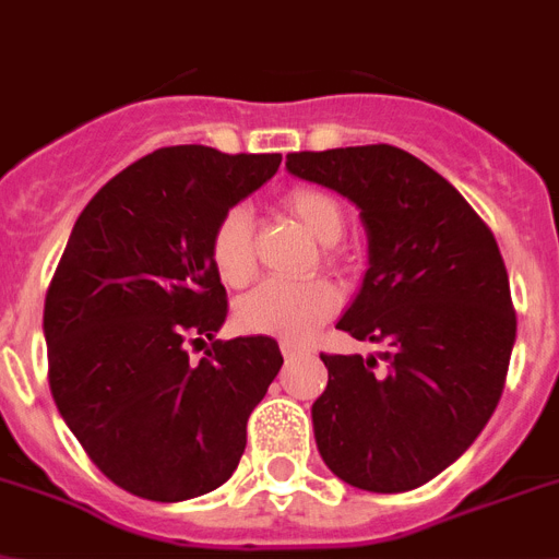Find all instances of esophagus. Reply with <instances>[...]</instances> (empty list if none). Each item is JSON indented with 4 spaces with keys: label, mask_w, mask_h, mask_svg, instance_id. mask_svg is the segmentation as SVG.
<instances>
[{
    "label": "esophagus",
    "mask_w": 559,
    "mask_h": 559,
    "mask_svg": "<svg viewBox=\"0 0 559 559\" xmlns=\"http://www.w3.org/2000/svg\"><path fill=\"white\" fill-rule=\"evenodd\" d=\"M280 348H283L285 359H294V357H299V354H306V348H302V345L288 343V340H283V343H280Z\"/></svg>",
    "instance_id": "esophagus-1"
}]
</instances>
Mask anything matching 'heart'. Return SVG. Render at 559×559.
<instances>
[{
	"label": "heart",
	"mask_w": 559,
	"mask_h": 559,
	"mask_svg": "<svg viewBox=\"0 0 559 559\" xmlns=\"http://www.w3.org/2000/svg\"><path fill=\"white\" fill-rule=\"evenodd\" d=\"M285 207L306 225L322 246L340 242L345 214L340 202L320 188H294L285 193ZM211 262L230 288L246 285L253 276V230L246 207H228L211 234ZM340 306V294L329 280L308 283H262L237 302L239 329L251 334H271L288 343H302Z\"/></svg>",
	"instance_id": "obj_1"
}]
</instances>
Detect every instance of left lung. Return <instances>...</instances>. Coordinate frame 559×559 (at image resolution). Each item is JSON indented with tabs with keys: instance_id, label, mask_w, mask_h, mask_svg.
Segmentation results:
<instances>
[{
	"instance_id": "1",
	"label": "left lung",
	"mask_w": 559,
	"mask_h": 559,
	"mask_svg": "<svg viewBox=\"0 0 559 559\" xmlns=\"http://www.w3.org/2000/svg\"><path fill=\"white\" fill-rule=\"evenodd\" d=\"M285 168L359 207L368 271L336 329L385 343L371 357L322 354L317 449L348 486L412 491L463 456L500 403L518 317L497 239L449 179L394 145L299 151Z\"/></svg>"
}]
</instances>
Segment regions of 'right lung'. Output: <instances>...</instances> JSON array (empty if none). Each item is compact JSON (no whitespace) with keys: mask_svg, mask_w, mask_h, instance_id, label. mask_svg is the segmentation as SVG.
I'll return each instance as SVG.
<instances>
[{"mask_svg":"<svg viewBox=\"0 0 559 559\" xmlns=\"http://www.w3.org/2000/svg\"><path fill=\"white\" fill-rule=\"evenodd\" d=\"M280 154L159 147L87 202L45 297L50 394L96 468L136 497L179 502L237 472L246 426L283 368L271 336L185 345L228 317L211 234L269 182Z\"/></svg>","mask_w":559,"mask_h":559,"instance_id":"obj_1","label":"right lung"}]
</instances>
